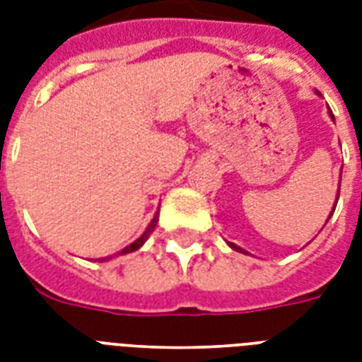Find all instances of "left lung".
<instances>
[{
    "label": "left lung",
    "instance_id": "1",
    "mask_svg": "<svg viewBox=\"0 0 362 362\" xmlns=\"http://www.w3.org/2000/svg\"><path fill=\"white\" fill-rule=\"evenodd\" d=\"M317 95H321L320 92H317ZM329 116H331V120H334V116H332V110L329 109ZM340 178H342V175H340ZM338 197H340V187H338V193H337V201H334V203H338ZM334 209H337V204H334V206H332V210H331V214H329V218H327V221L331 220V216H332V212H334ZM327 221H325V226H327ZM323 226V227H325ZM227 244H229V247H233V250H235V252H240V253H247L246 250H242L240 246H237V244H233V242H229L227 240Z\"/></svg>",
    "mask_w": 362,
    "mask_h": 362
}]
</instances>
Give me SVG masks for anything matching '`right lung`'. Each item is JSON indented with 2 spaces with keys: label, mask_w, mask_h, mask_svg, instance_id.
I'll return each mask as SVG.
<instances>
[{
  "label": "right lung",
  "mask_w": 362,
  "mask_h": 362,
  "mask_svg": "<svg viewBox=\"0 0 362 362\" xmlns=\"http://www.w3.org/2000/svg\"><path fill=\"white\" fill-rule=\"evenodd\" d=\"M158 220H159V210H158V212H156V216H153V218H152V221L148 223V227H146V229H144V233H142L141 237L136 238L135 242H131L129 246H125L124 250H120V252L115 253V255H109V257H101V259H99V261H109V259L118 257V255H125V253L136 252V250H139V247H142V244H144V242H146L148 238H150V235H152L153 229H156V226H158Z\"/></svg>",
  "instance_id": "obj_1"
}]
</instances>
